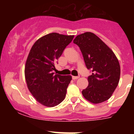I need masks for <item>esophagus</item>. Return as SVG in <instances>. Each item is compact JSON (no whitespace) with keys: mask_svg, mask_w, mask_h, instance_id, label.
Listing matches in <instances>:
<instances>
[{"mask_svg":"<svg viewBox=\"0 0 134 134\" xmlns=\"http://www.w3.org/2000/svg\"><path fill=\"white\" fill-rule=\"evenodd\" d=\"M72 79H74V80H76V79H79V76H72Z\"/></svg>","mask_w":134,"mask_h":134,"instance_id":"34e87169","label":"esophagus"}]
</instances>
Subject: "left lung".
Masks as SVG:
<instances>
[{"label": "left lung", "mask_w": 134, "mask_h": 134, "mask_svg": "<svg viewBox=\"0 0 134 134\" xmlns=\"http://www.w3.org/2000/svg\"><path fill=\"white\" fill-rule=\"evenodd\" d=\"M74 43L79 47L87 69L93 73L82 91L87 100L100 103L108 100L117 87L120 67L115 53L99 37L91 32L77 35Z\"/></svg>", "instance_id": "left-lung-1"}]
</instances>
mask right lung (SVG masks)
<instances>
[{
	"mask_svg": "<svg viewBox=\"0 0 134 134\" xmlns=\"http://www.w3.org/2000/svg\"><path fill=\"white\" fill-rule=\"evenodd\" d=\"M74 35L48 34L38 39L31 49L25 65L29 90L38 102L48 107L58 105L65 99L71 76L54 74L55 65Z\"/></svg>",
	"mask_w": 134,
	"mask_h": 134,
	"instance_id": "1",
	"label": "right lung"
}]
</instances>
